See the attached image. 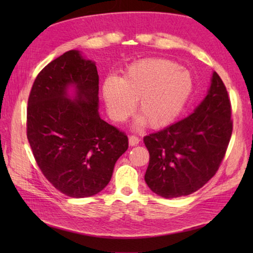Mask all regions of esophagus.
Here are the masks:
<instances>
[{"instance_id":"obj_1","label":"esophagus","mask_w":253,"mask_h":253,"mask_svg":"<svg viewBox=\"0 0 253 253\" xmlns=\"http://www.w3.org/2000/svg\"><path fill=\"white\" fill-rule=\"evenodd\" d=\"M128 142H129L130 146H136V145L139 144L140 139L137 136H135V135H130L129 136V139H128Z\"/></svg>"}]
</instances>
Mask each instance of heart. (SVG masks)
<instances>
[{
	"instance_id": "b5f03b06",
	"label": "heart",
	"mask_w": 253,
	"mask_h": 253,
	"mask_svg": "<svg viewBox=\"0 0 253 253\" xmlns=\"http://www.w3.org/2000/svg\"><path fill=\"white\" fill-rule=\"evenodd\" d=\"M193 90V80L178 63L166 59L142 60L129 66L118 78H108L102 96L109 117L123 123L137 101L138 124L157 129L170 125L185 107Z\"/></svg>"
}]
</instances>
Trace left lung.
I'll list each match as a JSON object with an SVG mask.
<instances>
[{
	"label": "left lung",
	"mask_w": 253,
	"mask_h": 253,
	"mask_svg": "<svg viewBox=\"0 0 253 253\" xmlns=\"http://www.w3.org/2000/svg\"><path fill=\"white\" fill-rule=\"evenodd\" d=\"M232 128L228 91L213 72L208 95L193 114L144 137L149 153L148 187L166 199L194 193L219 169Z\"/></svg>",
	"instance_id": "8db88e82"
}]
</instances>
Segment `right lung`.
<instances>
[{
    "instance_id": "add662e5",
    "label": "right lung",
    "mask_w": 253,
    "mask_h": 253,
    "mask_svg": "<svg viewBox=\"0 0 253 253\" xmlns=\"http://www.w3.org/2000/svg\"><path fill=\"white\" fill-rule=\"evenodd\" d=\"M95 62L70 50L42 69L28 99L27 136L42 174L61 193L88 198L104 190L127 151L125 132L98 114ZM76 90L74 101L66 90Z\"/></svg>"
}]
</instances>
